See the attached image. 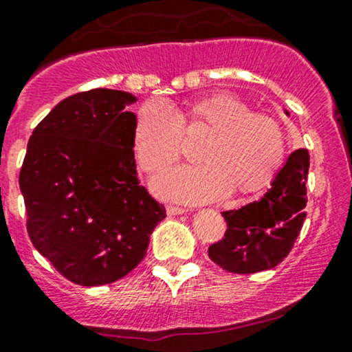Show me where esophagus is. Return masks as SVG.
Segmentation results:
<instances>
[{"label":"esophagus","mask_w":352,"mask_h":352,"mask_svg":"<svg viewBox=\"0 0 352 352\" xmlns=\"http://www.w3.org/2000/svg\"><path fill=\"white\" fill-rule=\"evenodd\" d=\"M166 211H168V214H183L184 211H186V208L176 206V205H168Z\"/></svg>","instance_id":"34e87169"}]
</instances>
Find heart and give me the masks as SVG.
Returning <instances> with one entry per match:
<instances>
[{"instance_id": "1", "label": "heart", "mask_w": 352, "mask_h": 352, "mask_svg": "<svg viewBox=\"0 0 352 352\" xmlns=\"http://www.w3.org/2000/svg\"><path fill=\"white\" fill-rule=\"evenodd\" d=\"M208 131L198 151L201 164L169 169L154 179L161 196L181 201H208L232 191L256 192L274 181L287 153L285 132L274 117L252 112L230 94L192 100L184 111L147 100L132 131V149L141 171L154 175L181 157L184 132Z\"/></svg>"}]
</instances>
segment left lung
<instances>
[{
	"label": "left lung",
	"instance_id": "1",
	"mask_svg": "<svg viewBox=\"0 0 352 352\" xmlns=\"http://www.w3.org/2000/svg\"><path fill=\"white\" fill-rule=\"evenodd\" d=\"M309 164L307 149L294 151L262 199L223 211L225 235L208 248L217 265L233 274H255L289 255L307 214Z\"/></svg>",
	"mask_w": 352,
	"mask_h": 352
}]
</instances>
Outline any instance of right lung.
Here are the masks:
<instances>
[{
    "label": "right lung",
    "instance_id": "1",
    "mask_svg": "<svg viewBox=\"0 0 352 352\" xmlns=\"http://www.w3.org/2000/svg\"><path fill=\"white\" fill-rule=\"evenodd\" d=\"M135 100L122 90L67 97L35 127L20 188L26 232L60 275L78 285L112 283L144 258L166 208L141 186L132 131Z\"/></svg>",
    "mask_w": 352,
    "mask_h": 352
}]
</instances>
